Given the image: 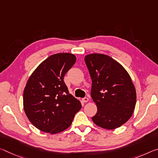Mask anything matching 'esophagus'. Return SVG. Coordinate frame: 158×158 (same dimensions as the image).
<instances>
[{
	"label": "esophagus",
	"mask_w": 158,
	"mask_h": 158,
	"mask_svg": "<svg viewBox=\"0 0 158 158\" xmlns=\"http://www.w3.org/2000/svg\"><path fill=\"white\" fill-rule=\"evenodd\" d=\"M82 101H83L84 102H86L89 101V98L87 97H84V98H82Z\"/></svg>",
	"instance_id": "34e87169"
}]
</instances>
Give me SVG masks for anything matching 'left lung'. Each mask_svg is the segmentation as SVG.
Here are the masks:
<instances>
[{"instance_id":"obj_1","label":"left lung","mask_w":158,"mask_h":158,"mask_svg":"<svg viewBox=\"0 0 158 158\" xmlns=\"http://www.w3.org/2000/svg\"><path fill=\"white\" fill-rule=\"evenodd\" d=\"M92 80L91 96L98 111L92 117L98 126L114 129L127 122L136 101L134 84L128 72L108 56L94 53L85 57Z\"/></svg>"}]
</instances>
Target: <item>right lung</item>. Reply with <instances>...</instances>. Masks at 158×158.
<instances>
[{"label": "right lung", "instance_id": "1", "mask_svg": "<svg viewBox=\"0 0 158 158\" xmlns=\"http://www.w3.org/2000/svg\"><path fill=\"white\" fill-rule=\"evenodd\" d=\"M71 53L52 55L30 76L23 94L24 110L31 124L51 134L61 132L71 125L81 102L69 93L64 77L74 65Z\"/></svg>", "mask_w": 158, "mask_h": 158}]
</instances>
